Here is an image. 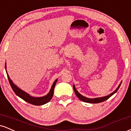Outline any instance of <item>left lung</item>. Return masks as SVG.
I'll list each match as a JSON object with an SVG mask.
<instances>
[{
  "mask_svg": "<svg viewBox=\"0 0 131 131\" xmlns=\"http://www.w3.org/2000/svg\"><path fill=\"white\" fill-rule=\"evenodd\" d=\"M121 82L119 84V85H118V87L116 89L115 91L113 92L112 93V94L108 95L105 96V97H99V98H95V99H89V98H87V97H84L83 95H82L79 94V93L77 91L76 88H75L74 85H73V89H74V91L75 94H76V95L78 97V99H79L81 100H82V101H83L84 102H87V103H100V102L105 101V100H106L107 99H108L110 97H112L113 95L115 94V93L118 91L120 85H121Z\"/></svg>",
  "mask_w": 131,
  "mask_h": 131,
  "instance_id": "left-lung-1",
  "label": "left lung"
}]
</instances>
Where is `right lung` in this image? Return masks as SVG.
Masks as SVG:
<instances>
[{"label": "right lung", "instance_id": "obj_1", "mask_svg": "<svg viewBox=\"0 0 131 131\" xmlns=\"http://www.w3.org/2000/svg\"><path fill=\"white\" fill-rule=\"evenodd\" d=\"M5 68H6V63L5 65ZM6 72H7V77H8V81L9 82H10V84L11 85L13 91H14V92L15 93L16 95L18 96L19 97H20L21 99H22L23 100H24L25 101L28 102V103H31V104L32 105H42L46 104V103H47V102H49L51 99H52L53 95L54 88H55V84H56L57 82V79H56V80L54 81L53 84H52V88H51L50 91H49V92L48 93L47 95H46L43 96V97H34L28 94V93L25 92V91H22L21 89H20L19 88H18L16 85H15V84H13L12 81L10 79V77H9L8 73H7V70H6Z\"/></svg>", "mask_w": 131, "mask_h": 131}]
</instances>
